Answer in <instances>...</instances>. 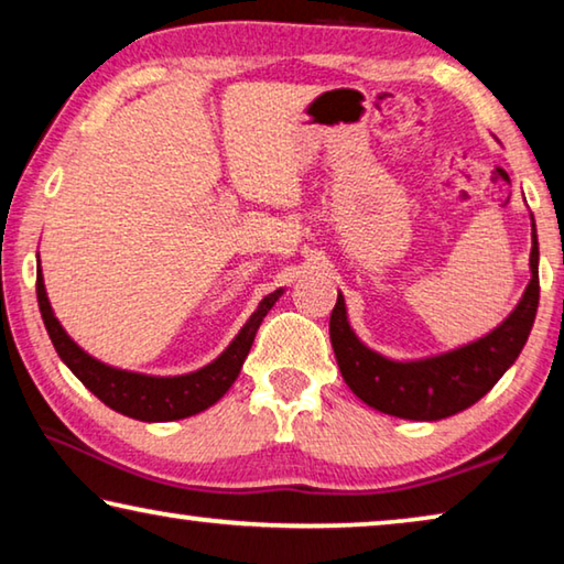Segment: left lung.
Here are the masks:
<instances>
[{
    "label": "left lung",
    "instance_id": "obj_1",
    "mask_svg": "<svg viewBox=\"0 0 564 564\" xmlns=\"http://www.w3.org/2000/svg\"><path fill=\"white\" fill-rule=\"evenodd\" d=\"M532 281L522 301L497 329L481 339L445 355L394 362L359 341L347 322V306L339 293L332 311L329 334L344 382L369 408L405 420H443L484 398L501 375L517 362L532 332L540 306V242L532 217Z\"/></svg>",
    "mask_w": 564,
    "mask_h": 564
}]
</instances>
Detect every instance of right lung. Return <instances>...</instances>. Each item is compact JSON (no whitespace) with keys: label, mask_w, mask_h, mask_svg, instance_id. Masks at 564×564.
I'll return each mask as SVG.
<instances>
[{"label":"right lung","mask_w":564,"mask_h":564,"mask_svg":"<svg viewBox=\"0 0 564 564\" xmlns=\"http://www.w3.org/2000/svg\"><path fill=\"white\" fill-rule=\"evenodd\" d=\"M283 289H275L273 293L260 301L253 316L248 318L240 334L235 336L232 344L223 351L215 362L197 369V372L180 375V377H151L139 372H126V369L108 367L83 351L57 322L53 314V306L47 301L45 281H42V271H37V304L45 329L53 339V347L57 357L63 359L67 369L86 384V388L96 394L100 402L116 413L129 415L133 420H144V423H170V420H182L189 415H197L209 405H215L225 392L232 388L238 380L240 367L246 362L250 347H253L256 332L260 322H263L268 311L273 308L275 301L281 299Z\"/></svg>","instance_id":"1"}]
</instances>
